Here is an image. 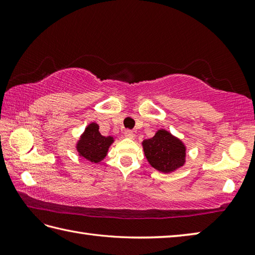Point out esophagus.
Instances as JSON below:
<instances>
[{"instance_id":"34e87169","label":"esophagus","mask_w":255,"mask_h":255,"mask_svg":"<svg viewBox=\"0 0 255 255\" xmlns=\"http://www.w3.org/2000/svg\"><path fill=\"white\" fill-rule=\"evenodd\" d=\"M124 133H125V137H126V138L132 139L134 137V133H133L132 130H130V129H127V130H125Z\"/></svg>"}]
</instances>
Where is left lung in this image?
Wrapping results in <instances>:
<instances>
[{"label":"left lung","instance_id":"obj_1","mask_svg":"<svg viewBox=\"0 0 255 255\" xmlns=\"http://www.w3.org/2000/svg\"><path fill=\"white\" fill-rule=\"evenodd\" d=\"M144 155L151 166L163 173L175 171L185 163L186 148L180 139L161 129L142 142Z\"/></svg>","mask_w":255,"mask_h":255}]
</instances>
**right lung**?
<instances>
[{
  "mask_svg": "<svg viewBox=\"0 0 255 255\" xmlns=\"http://www.w3.org/2000/svg\"><path fill=\"white\" fill-rule=\"evenodd\" d=\"M99 125L90 124L85 128L82 136L77 143V150L82 158L94 163H99L105 158L108 148L114 142V138L102 136L99 131Z\"/></svg>",
  "mask_w": 255,
  "mask_h": 255,
  "instance_id": "right-lung-1",
  "label": "right lung"
}]
</instances>
